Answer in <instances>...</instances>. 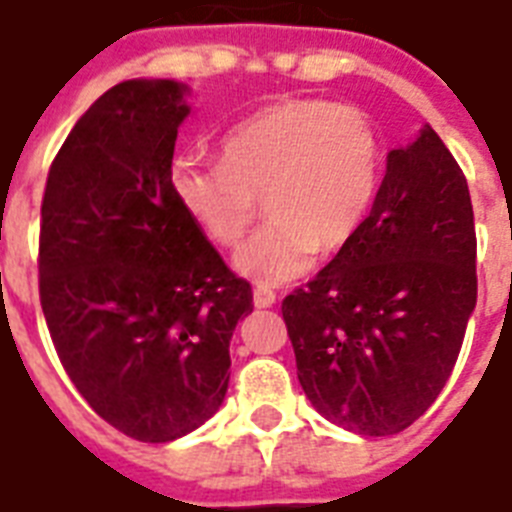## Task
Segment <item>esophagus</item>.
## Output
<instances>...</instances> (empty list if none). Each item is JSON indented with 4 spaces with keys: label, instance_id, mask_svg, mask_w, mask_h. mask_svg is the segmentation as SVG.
Here are the masks:
<instances>
[{
    "label": "esophagus",
    "instance_id": "1",
    "mask_svg": "<svg viewBox=\"0 0 512 512\" xmlns=\"http://www.w3.org/2000/svg\"><path fill=\"white\" fill-rule=\"evenodd\" d=\"M275 291H269V288H256L253 291V304L259 307V310H264V307H272L275 304Z\"/></svg>",
    "mask_w": 512,
    "mask_h": 512
}]
</instances>
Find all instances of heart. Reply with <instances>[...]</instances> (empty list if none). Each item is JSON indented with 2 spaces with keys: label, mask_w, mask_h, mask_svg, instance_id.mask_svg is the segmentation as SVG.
Wrapping results in <instances>:
<instances>
[{
  "label": "heart",
  "mask_w": 512,
  "mask_h": 512,
  "mask_svg": "<svg viewBox=\"0 0 512 512\" xmlns=\"http://www.w3.org/2000/svg\"><path fill=\"white\" fill-rule=\"evenodd\" d=\"M382 176V146L366 114L318 98L280 101L229 130L221 162L181 160L170 184L211 243L235 248L261 202L269 224L243 245L235 269L261 285L296 280L318 256L350 245Z\"/></svg>",
  "instance_id": "heart-1"
}]
</instances>
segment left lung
<instances>
[{"instance_id": "8db88e82", "label": "left lung", "mask_w": 512, "mask_h": 512, "mask_svg": "<svg viewBox=\"0 0 512 512\" xmlns=\"http://www.w3.org/2000/svg\"><path fill=\"white\" fill-rule=\"evenodd\" d=\"M475 296L467 178L425 125L387 154L355 240L283 299L301 390L350 433L406 430L451 376Z\"/></svg>"}]
</instances>
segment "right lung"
<instances>
[{
  "label": "right lung",
  "instance_id": "obj_1",
  "mask_svg": "<svg viewBox=\"0 0 512 512\" xmlns=\"http://www.w3.org/2000/svg\"><path fill=\"white\" fill-rule=\"evenodd\" d=\"M173 79H128L71 128L47 173L39 301L55 352L95 414L128 438L168 443L219 411L229 339L253 312L173 194L189 114Z\"/></svg>",
  "mask_w": 512,
  "mask_h": 512
}]
</instances>
